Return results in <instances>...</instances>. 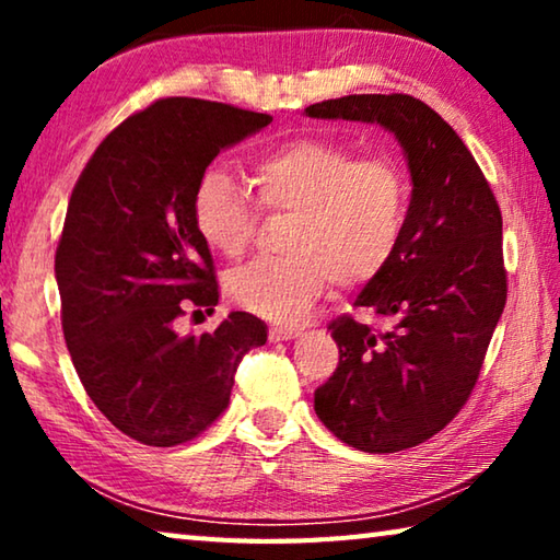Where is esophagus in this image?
Segmentation results:
<instances>
[{
    "label": "esophagus",
    "instance_id": "1",
    "mask_svg": "<svg viewBox=\"0 0 560 560\" xmlns=\"http://www.w3.org/2000/svg\"><path fill=\"white\" fill-rule=\"evenodd\" d=\"M296 336H299L296 326H271L269 328L271 340H289V338H296Z\"/></svg>",
    "mask_w": 560,
    "mask_h": 560
}]
</instances>
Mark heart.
<instances>
[{
    "label": "heart",
    "instance_id": "1",
    "mask_svg": "<svg viewBox=\"0 0 560 560\" xmlns=\"http://www.w3.org/2000/svg\"><path fill=\"white\" fill-rule=\"evenodd\" d=\"M261 210L291 214L281 257H261L226 277L230 299L261 318L291 324L314 306L328 281L340 289L375 279L400 244L410 185L390 158H358L346 143L296 138L252 163ZM192 222L212 252L242 257L259 208L224 173L207 167L192 192Z\"/></svg>",
    "mask_w": 560,
    "mask_h": 560
}]
</instances>
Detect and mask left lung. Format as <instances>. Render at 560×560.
<instances>
[{
    "instance_id": "obj_1",
    "label": "left lung",
    "mask_w": 560,
    "mask_h": 560,
    "mask_svg": "<svg viewBox=\"0 0 560 560\" xmlns=\"http://www.w3.org/2000/svg\"><path fill=\"white\" fill-rule=\"evenodd\" d=\"M306 116L381 122L410 167L400 244L355 299L381 326L330 320L338 368L314 393L340 442L400 452L447 428L477 385L506 306L501 210L469 148L420 98L360 93L314 103Z\"/></svg>"
}]
</instances>
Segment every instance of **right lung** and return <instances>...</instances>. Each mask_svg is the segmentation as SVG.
<instances>
[{"mask_svg":"<svg viewBox=\"0 0 560 560\" xmlns=\"http://www.w3.org/2000/svg\"><path fill=\"white\" fill-rule=\"evenodd\" d=\"M271 116L202 98H160L110 130L75 183L59 246L61 326L75 373L113 428L148 444L195 440L230 405L264 320L232 311L179 336L187 306L220 301L192 192L217 153Z\"/></svg>","mask_w":560,"mask_h":560,"instance_id":"1","label":"right lung"}]
</instances>
